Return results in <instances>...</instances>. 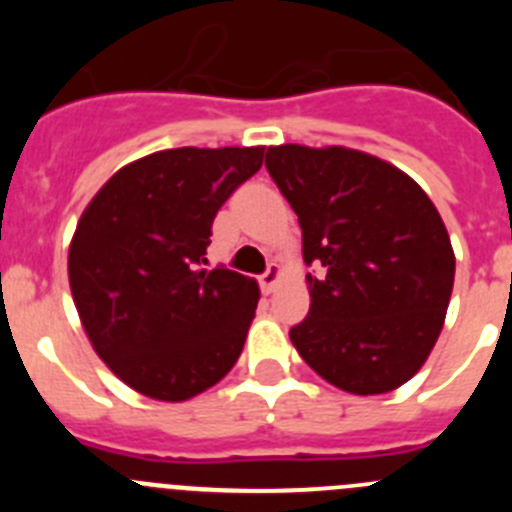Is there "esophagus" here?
I'll return each mask as SVG.
<instances>
[{"label": "esophagus", "mask_w": 512, "mask_h": 512, "mask_svg": "<svg viewBox=\"0 0 512 512\" xmlns=\"http://www.w3.org/2000/svg\"><path fill=\"white\" fill-rule=\"evenodd\" d=\"M261 289H264L266 295H271V292H274V289H277V284L282 282V266L279 264H269V269L264 271V274H261Z\"/></svg>", "instance_id": "obj_1"}]
</instances>
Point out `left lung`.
Listing matches in <instances>:
<instances>
[{
    "instance_id": "left-lung-1",
    "label": "left lung",
    "mask_w": 512,
    "mask_h": 512,
    "mask_svg": "<svg viewBox=\"0 0 512 512\" xmlns=\"http://www.w3.org/2000/svg\"><path fill=\"white\" fill-rule=\"evenodd\" d=\"M266 169L300 217L310 312L297 354L351 395L413 379L441 336L456 259L431 197L405 171L343 146H269Z\"/></svg>"
}]
</instances>
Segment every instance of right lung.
<instances>
[{
    "instance_id": "1",
    "label": "right lung",
    "mask_w": 512,
    "mask_h": 512,
    "mask_svg": "<svg viewBox=\"0 0 512 512\" xmlns=\"http://www.w3.org/2000/svg\"><path fill=\"white\" fill-rule=\"evenodd\" d=\"M264 164V146L169 148L104 182L69 246V284L89 343L130 390L184 402L233 369L259 284L207 261L212 220Z\"/></svg>"
}]
</instances>
